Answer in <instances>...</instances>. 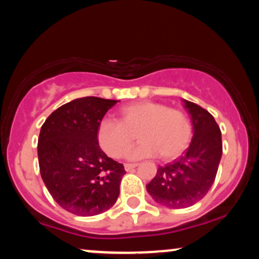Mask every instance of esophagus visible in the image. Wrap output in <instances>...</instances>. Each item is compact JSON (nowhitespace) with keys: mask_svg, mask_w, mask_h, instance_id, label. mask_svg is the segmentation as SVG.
<instances>
[{"mask_svg":"<svg viewBox=\"0 0 259 259\" xmlns=\"http://www.w3.org/2000/svg\"><path fill=\"white\" fill-rule=\"evenodd\" d=\"M124 167H125V170L126 171H130V170H132V169L138 167V164H135V163H126V164L124 165Z\"/></svg>","mask_w":259,"mask_h":259,"instance_id":"34e87169","label":"esophagus"}]
</instances>
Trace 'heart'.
Instances as JSON below:
<instances>
[{
  "label": "heart",
  "instance_id": "1",
  "mask_svg": "<svg viewBox=\"0 0 259 259\" xmlns=\"http://www.w3.org/2000/svg\"><path fill=\"white\" fill-rule=\"evenodd\" d=\"M139 133L140 144L127 153V159L139 160L160 154L177 158L192 139V126L183 111L151 101L127 105L119 111V121L102 119L97 126L100 147L112 158H121Z\"/></svg>",
  "mask_w": 259,
  "mask_h": 259
}]
</instances>
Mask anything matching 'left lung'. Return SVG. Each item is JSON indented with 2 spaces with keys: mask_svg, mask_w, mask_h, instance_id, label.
<instances>
[{
  "mask_svg": "<svg viewBox=\"0 0 259 259\" xmlns=\"http://www.w3.org/2000/svg\"><path fill=\"white\" fill-rule=\"evenodd\" d=\"M183 103L194 129L191 144L173 163L158 167L146 185L151 197L168 208H186L202 200L214 183L223 153L222 133L213 115L194 102Z\"/></svg>",
  "mask_w": 259,
  "mask_h": 259,
  "instance_id": "obj_1",
  "label": "left lung"
}]
</instances>
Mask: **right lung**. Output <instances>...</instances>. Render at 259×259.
I'll return each mask as SVG.
<instances>
[{
	"label": "right lung",
	"mask_w": 259,
	"mask_h": 259,
	"mask_svg": "<svg viewBox=\"0 0 259 259\" xmlns=\"http://www.w3.org/2000/svg\"><path fill=\"white\" fill-rule=\"evenodd\" d=\"M119 101L81 97L51 113L37 142L40 174L63 209L90 217L117 201L124 165L107 157L97 141V126Z\"/></svg>",
	"instance_id": "add662e5"
}]
</instances>
